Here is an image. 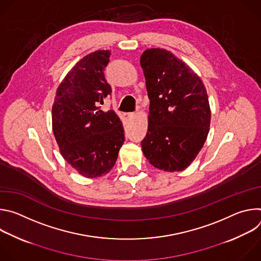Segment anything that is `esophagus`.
I'll use <instances>...</instances> for the list:
<instances>
[{
    "mask_svg": "<svg viewBox=\"0 0 261 261\" xmlns=\"http://www.w3.org/2000/svg\"><path fill=\"white\" fill-rule=\"evenodd\" d=\"M133 116H134L133 113H126V114H124V117H125L126 119H131Z\"/></svg>",
    "mask_w": 261,
    "mask_h": 261,
    "instance_id": "obj_1",
    "label": "esophagus"
}]
</instances>
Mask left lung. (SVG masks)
I'll list each match as a JSON object with an SVG mask.
<instances>
[{
    "label": "left lung",
    "instance_id": "left-lung-1",
    "mask_svg": "<svg viewBox=\"0 0 261 261\" xmlns=\"http://www.w3.org/2000/svg\"><path fill=\"white\" fill-rule=\"evenodd\" d=\"M140 65L150 99L143 155L158 169L181 171L196 158L210 131L206 90L197 74L166 49L144 50Z\"/></svg>",
    "mask_w": 261,
    "mask_h": 261
}]
</instances>
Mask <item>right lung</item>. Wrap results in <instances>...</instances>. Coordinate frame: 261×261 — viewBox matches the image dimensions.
Wrapping results in <instances>:
<instances>
[{
	"mask_svg": "<svg viewBox=\"0 0 261 261\" xmlns=\"http://www.w3.org/2000/svg\"><path fill=\"white\" fill-rule=\"evenodd\" d=\"M109 56V50H96L79 61L60 84L53 105V131L60 152L89 178L110 171L125 141L118 115L101 109L111 94L103 72Z\"/></svg>",
	"mask_w": 261,
	"mask_h": 261,
	"instance_id": "right-lung-1",
	"label": "right lung"
}]
</instances>
